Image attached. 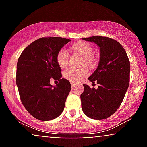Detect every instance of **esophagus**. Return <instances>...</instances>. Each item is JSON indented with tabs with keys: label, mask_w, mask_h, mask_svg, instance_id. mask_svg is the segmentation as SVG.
<instances>
[{
	"label": "esophagus",
	"mask_w": 147,
	"mask_h": 147,
	"mask_svg": "<svg viewBox=\"0 0 147 147\" xmlns=\"http://www.w3.org/2000/svg\"><path fill=\"white\" fill-rule=\"evenodd\" d=\"M71 85H72V88H74L75 86V85H76V83L75 82H71Z\"/></svg>",
	"instance_id": "1"
}]
</instances>
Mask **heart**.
Wrapping results in <instances>:
<instances>
[{
	"mask_svg": "<svg viewBox=\"0 0 147 147\" xmlns=\"http://www.w3.org/2000/svg\"><path fill=\"white\" fill-rule=\"evenodd\" d=\"M73 49L84 57V65H87L90 68L95 65V61L93 57L94 49L92 45L87 43L79 42L73 45ZM57 61L59 66L61 68H65L68 65L69 63V54L65 49L61 48L58 52L57 55ZM88 73V71L86 68L79 69L70 68L64 72L63 76L65 79L70 82H77L86 77Z\"/></svg>",
	"mask_w": 147,
	"mask_h": 147,
	"instance_id": "b5f03b06",
	"label": "heart"
}]
</instances>
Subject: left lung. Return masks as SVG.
<instances>
[{
    "label": "left lung",
    "instance_id": "left-lung-1",
    "mask_svg": "<svg viewBox=\"0 0 147 147\" xmlns=\"http://www.w3.org/2000/svg\"><path fill=\"white\" fill-rule=\"evenodd\" d=\"M82 39L95 43L100 51L98 66L88 77L89 81L99 86L95 89L83 84L82 111L91 119H106L117 110L129 88V58L122 45L109 37L93 36Z\"/></svg>",
    "mask_w": 147,
    "mask_h": 147
}]
</instances>
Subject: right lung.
<instances>
[{
	"label": "right lung",
	"instance_id": "obj_1",
	"mask_svg": "<svg viewBox=\"0 0 147 147\" xmlns=\"http://www.w3.org/2000/svg\"><path fill=\"white\" fill-rule=\"evenodd\" d=\"M71 40L61 37H43L32 42L22 52L16 65V83L20 98L28 113L42 121L60 115L71 84L61 78L57 63L58 52ZM57 79L56 86L50 79Z\"/></svg>",
	"mask_w": 147,
	"mask_h": 147
}]
</instances>
